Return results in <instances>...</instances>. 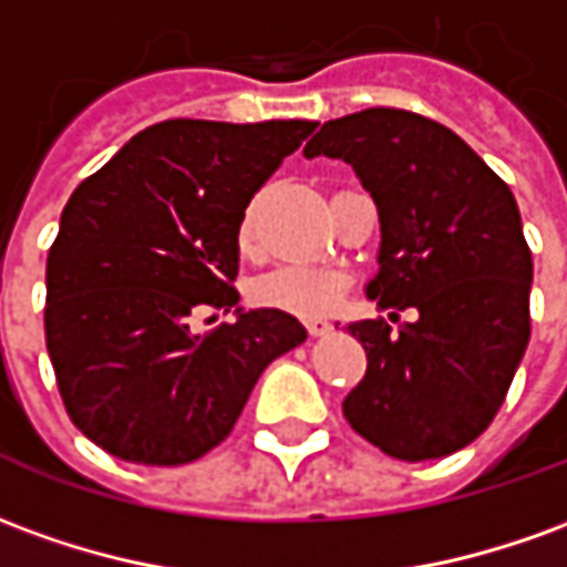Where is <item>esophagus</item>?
<instances>
[{"instance_id":"34e87169","label":"esophagus","mask_w":567,"mask_h":567,"mask_svg":"<svg viewBox=\"0 0 567 567\" xmlns=\"http://www.w3.org/2000/svg\"><path fill=\"white\" fill-rule=\"evenodd\" d=\"M307 331H310L312 338H322V334H328L331 331V322L328 319H307Z\"/></svg>"}]
</instances>
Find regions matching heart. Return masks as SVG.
Instances as JSON below:
<instances>
[{"label": "heart", "instance_id": "b5f03b06", "mask_svg": "<svg viewBox=\"0 0 567 567\" xmlns=\"http://www.w3.org/2000/svg\"><path fill=\"white\" fill-rule=\"evenodd\" d=\"M243 248L255 243V212L248 208L239 229ZM347 291V272L334 267H310V264H285L279 270L260 276L255 297L267 307L295 312V316H324L338 307Z\"/></svg>", "mask_w": 567, "mask_h": 567}]
</instances>
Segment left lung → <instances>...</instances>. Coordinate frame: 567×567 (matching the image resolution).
Wrapping results in <instances>:
<instances>
[{
    "label": "left lung",
    "instance_id": "1",
    "mask_svg": "<svg viewBox=\"0 0 567 567\" xmlns=\"http://www.w3.org/2000/svg\"><path fill=\"white\" fill-rule=\"evenodd\" d=\"M303 156L352 165L380 217L368 297L417 310L399 331L383 319L347 328L368 371L343 417L399 461L466 449L504 405L532 338L534 264L513 193L451 128L390 106L324 122Z\"/></svg>",
    "mask_w": 567,
    "mask_h": 567
}]
</instances>
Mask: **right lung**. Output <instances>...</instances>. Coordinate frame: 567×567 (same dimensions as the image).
Listing matches in <instances>:
<instances>
[{
    "instance_id": "add662e5",
    "label": "right lung",
    "mask_w": 567,
    "mask_h": 567,
    "mask_svg": "<svg viewBox=\"0 0 567 567\" xmlns=\"http://www.w3.org/2000/svg\"><path fill=\"white\" fill-rule=\"evenodd\" d=\"M312 128L168 118L70 196L45 267V343L70 421L113 457L199 461L264 368L307 340L282 310H236L205 338L189 319L239 303L245 208Z\"/></svg>"
}]
</instances>
